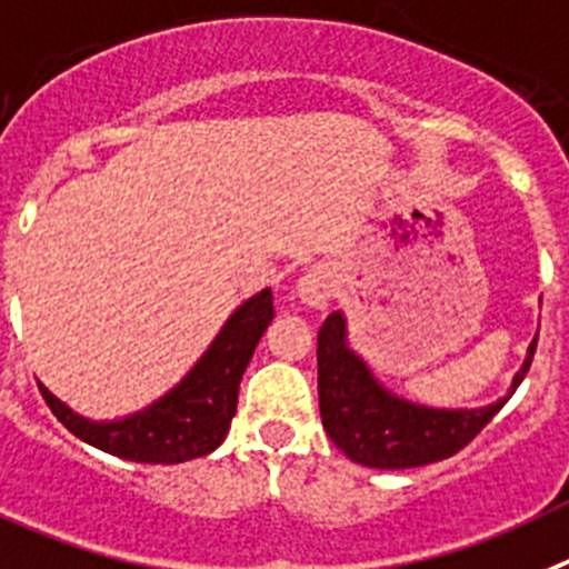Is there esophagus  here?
I'll list each match as a JSON object with an SVG mask.
<instances>
[{
	"instance_id": "1",
	"label": "esophagus",
	"mask_w": 569,
	"mask_h": 569,
	"mask_svg": "<svg viewBox=\"0 0 569 569\" xmlns=\"http://www.w3.org/2000/svg\"><path fill=\"white\" fill-rule=\"evenodd\" d=\"M331 291H335L331 274L322 272V269H311V272L303 274L300 283H297V295H300V300H303L306 306H311V309H326Z\"/></svg>"
}]
</instances>
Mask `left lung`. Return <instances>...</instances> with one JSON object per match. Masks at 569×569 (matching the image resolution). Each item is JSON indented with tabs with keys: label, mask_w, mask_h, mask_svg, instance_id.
Masks as SVG:
<instances>
[{
	"label": "left lung",
	"mask_w": 569,
	"mask_h": 569,
	"mask_svg": "<svg viewBox=\"0 0 569 569\" xmlns=\"http://www.w3.org/2000/svg\"><path fill=\"white\" fill-rule=\"evenodd\" d=\"M536 342L510 391L525 380ZM317 388L322 428L351 462L380 470H402L448 459L473 442L501 411L508 397L476 411H433L391 397L377 386L366 362L348 351L346 320L331 311L317 331Z\"/></svg>",
	"instance_id": "obj_1"
}]
</instances>
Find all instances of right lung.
<instances>
[{
	"label": "right lung",
	"instance_id": "obj_1",
	"mask_svg": "<svg viewBox=\"0 0 569 569\" xmlns=\"http://www.w3.org/2000/svg\"><path fill=\"white\" fill-rule=\"evenodd\" d=\"M272 317V291L263 289L229 317L221 335L214 337L181 386L147 411L132 413L121 422L96 425L70 411L44 386H39V391L70 433L112 457L147 465H176L207 457L229 433V422L238 408L240 377Z\"/></svg>",
	"mask_w": 569,
	"mask_h": 569
}]
</instances>
